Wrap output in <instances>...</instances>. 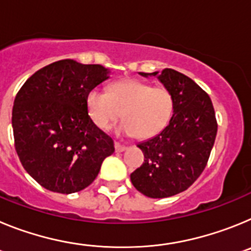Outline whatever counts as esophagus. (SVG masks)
<instances>
[{
	"label": "esophagus",
	"mask_w": 251,
	"mask_h": 251,
	"mask_svg": "<svg viewBox=\"0 0 251 251\" xmlns=\"http://www.w3.org/2000/svg\"><path fill=\"white\" fill-rule=\"evenodd\" d=\"M114 148H115V152H123V151L127 150L126 146L121 145V143H118V142H114Z\"/></svg>",
	"instance_id": "obj_1"
}]
</instances>
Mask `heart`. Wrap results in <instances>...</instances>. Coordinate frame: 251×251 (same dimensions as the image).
<instances>
[{
	"instance_id": "heart-1",
	"label": "heart",
	"mask_w": 251,
	"mask_h": 251,
	"mask_svg": "<svg viewBox=\"0 0 251 251\" xmlns=\"http://www.w3.org/2000/svg\"><path fill=\"white\" fill-rule=\"evenodd\" d=\"M86 108L90 118L100 129H108L123 115L126 122L118 132L145 139L156 136L167 126L174 98L165 88H152L150 84L126 79L113 84L109 93L94 88L86 95Z\"/></svg>"
}]
</instances>
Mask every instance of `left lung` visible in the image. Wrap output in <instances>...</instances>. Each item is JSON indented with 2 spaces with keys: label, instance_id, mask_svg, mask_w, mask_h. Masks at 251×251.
I'll list each match as a JSON object with an SVG mask.
<instances>
[{
  "label": "left lung",
  "instance_id": "8db88e82",
  "mask_svg": "<svg viewBox=\"0 0 251 251\" xmlns=\"http://www.w3.org/2000/svg\"><path fill=\"white\" fill-rule=\"evenodd\" d=\"M139 74L163 84L174 98V114L157 136L137 145L145 162L130 181L147 197L165 199L187 190L205 170L217 133L215 110L200 86L174 69Z\"/></svg>",
  "mask_w": 251,
  "mask_h": 251
}]
</instances>
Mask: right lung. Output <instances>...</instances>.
<instances>
[{"instance_id":"add662e5","label":"right lung","mask_w":251,"mask_h":251,"mask_svg":"<svg viewBox=\"0 0 251 251\" xmlns=\"http://www.w3.org/2000/svg\"><path fill=\"white\" fill-rule=\"evenodd\" d=\"M109 74L98 64L60 60L37 70L17 93L15 148L27 174L46 190L81 191L114 152L113 139L95 126L86 108L88 93Z\"/></svg>"}]
</instances>
